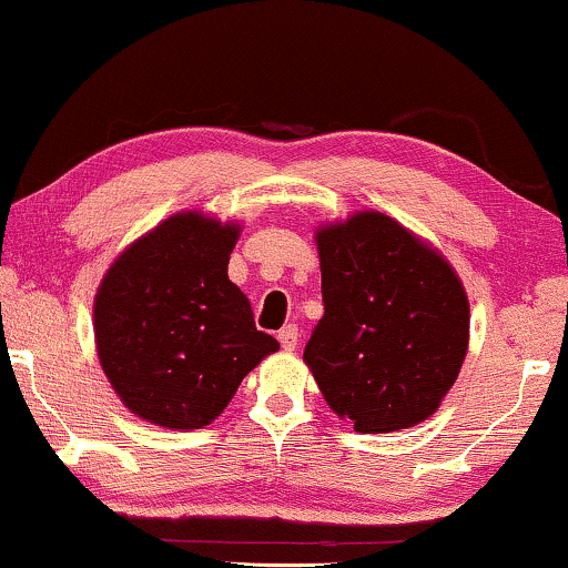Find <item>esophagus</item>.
I'll return each instance as SVG.
<instances>
[{"instance_id": "obj_1", "label": "esophagus", "mask_w": 568, "mask_h": 568, "mask_svg": "<svg viewBox=\"0 0 568 568\" xmlns=\"http://www.w3.org/2000/svg\"><path fill=\"white\" fill-rule=\"evenodd\" d=\"M276 338H278V344H282L284 352H294V348H297L300 333H297V328H294V325H286V328L278 331Z\"/></svg>"}]
</instances>
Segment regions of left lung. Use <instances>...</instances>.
<instances>
[{
  "instance_id": "obj_1",
  "label": "left lung",
  "mask_w": 568,
  "mask_h": 568,
  "mask_svg": "<svg viewBox=\"0 0 568 568\" xmlns=\"http://www.w3.org/2000/svg\"><path fill=\"white\" fill-rule=\"evenodd\" d=\"M325 315L305 346L325 403L354 432L422 424L468 354L470 302L437 247L375 209L315 230Z\"/></svg>"
}]
</instances>
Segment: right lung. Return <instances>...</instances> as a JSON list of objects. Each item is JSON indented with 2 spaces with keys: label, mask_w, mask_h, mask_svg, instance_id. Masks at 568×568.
I'll return each mask as SVG.
<instances>
[{
  "label": "right lung",
  "mask_w": 568,
  "mask_h": 568,
  "mask_svg": "<svg viewBox=\"0 0 568 568\" xmlns=\"http://www.w3.org/2000/svg\"><path fill=\"white\" fill-rule=\"evenodd\" d=\"M243 224L178 212L123 247L92 302L100 367L131 414L204 429L243 377L278 352L227 266Z\"/></svg>",
  "instance_id": "obj_1"
}]
</instances>
